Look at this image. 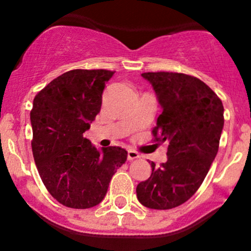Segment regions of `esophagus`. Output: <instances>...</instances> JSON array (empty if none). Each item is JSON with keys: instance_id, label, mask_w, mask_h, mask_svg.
<instances>
[{"instance_id": "34e87169", "label": "esophagus", "mask_w": 251, "mask_h": 251, "mask_svg": "<svg viewBox=\"0 0 251 251\" xmlns=\"http://www.w3.org/2000/svg\"><path fill=\"white\" fill-rule=\"evenodd\" d=\"M140 158V154L137 151H132V149H128L127 151V160H135V159Z\"/></svg>"}]
</instances>
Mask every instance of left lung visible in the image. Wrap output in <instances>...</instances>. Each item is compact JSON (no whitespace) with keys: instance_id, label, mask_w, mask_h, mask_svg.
Segmentation results:
<instances>
[{"instance_id":"obj_1","label":"left lung","mask_w":251,"mask_h":251,"mask_svg":"<svg viewBox=\"0 0 251 251\" xmlns=\"http://www.w3.org/2000/svg\"><path fill=\"white\" fill-rule=\"evenodd\" d=\"M153 86L163 113L151 133L154 142H169L168 160L136 188L140 203L168 210L186 203L203 183L219 151L224 105L198 77L181 73H143Z\"/></svg>"}]
</instances>
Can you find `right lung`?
Here are the masks:
<instances>
[{"instance_id":"obj_1","label":"right lung","mask_w":251,"mask_h":251,"mask_svg":"<svg viewBox=\"0 0 251 251\" xmlns=\"http://www.w3.org/2000/svg\"><path fill=\"white\" fill-rule=\"evenodd\" d=\"M113 75L104 69L70 70L34 98L30 120L35 163L47 191L64 206L88 209L100 204L127 158L120 147L98 151L83 137L100 113L103 90Z\"/></svg>"}]
</instances>
